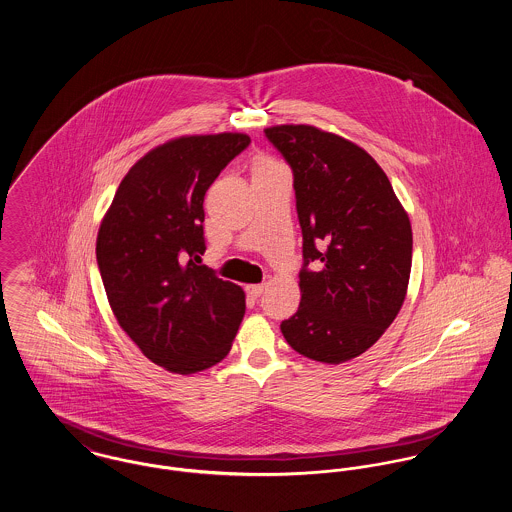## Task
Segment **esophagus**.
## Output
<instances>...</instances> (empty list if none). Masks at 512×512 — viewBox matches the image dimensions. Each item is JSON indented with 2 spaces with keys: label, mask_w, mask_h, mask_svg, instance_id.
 I'll list each match as a JSON object with an SVG mask.
<instances>
[{
  "label": "esophagus",
  "mask_w": 512,
  "mask_h": 512,
  "mask_svg": "<svg viewBox=\"0 0 512 512\" xmlns=\"http://www.w3.org/2000/svg\"><path fill=\"white\" fill-rule=\"evenodd\" d=\"M266 290V286L264 284H254V286H246V293L250 295V297H260L262 293Z\"/></svg>",
  "instance_id": "esophagus-1"
}]
</instances>
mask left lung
Masks as SVG:
<instances>
[{"label":"left lung","instance_id":"1","mask_svg":"<svg viewBox=\"0 0 512 512\" xmlns=\"http://www.w3.org/2000/svg\"><path fill=\"white\" fill-rule=\"evenodd\" d=\"M264 134L292 167L303 234L301 303L280 329L307 359L351 361L380 339L404 303L410 219L365 149L313 126Z\"/></svg>","mask_w":512,"mask_h":512}]
</instances>
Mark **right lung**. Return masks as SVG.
<instances>
[{"label":"right lung","instance_id":"add662e5","mask_svg":"<svg viewBox=\"0 0 512 512\" xmlns=\"http://www.w3.org/2000/svg\"><path fill=\"white\" fill-rule=\"evenodd\" d=\"M244 134L155 147L122 179L96 240L110 307L155 365L193 374L220 363L244 317V292L199 264L205 193L246 147Z\"/></svg>","mask_w":512,"mask_h":512}]
</instances>
